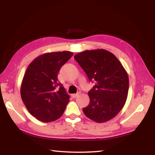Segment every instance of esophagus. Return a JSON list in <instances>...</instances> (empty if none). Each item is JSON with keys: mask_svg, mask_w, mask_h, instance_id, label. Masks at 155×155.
Wrapping results in <instances>:
<instances>
[{"mask_svg": "<svg viewBox=\"0 0 155 155\" xmlns=\"http://www.w3.org/2000/svg\"><path fill=\"white\" fill-rule=\"evenodd\" d=\"M78 96V94H72V95H71L72 98H77V97Z\"/></svg>", "mask_w": 155, "mask_h": 155, "instance_id": "obj_1", "label": "esophagus"}]
</instances>
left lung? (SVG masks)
Masks as SVG:
<instances>
[{
  "mask_svg": "<svg viewBox=\"0 0 155 155\" xmlns=\"http://www.w3.org/2000/svg\"><path fill=\"white\" fill-rule=\"evenodd\" d=\"M74 58L89 80L96 81L88 92L90 104L83 109L84 114L98 123L114 118L128 96L129 80L124 68L114 54L104 49L81 52Z\"/></svg>",
  "mask_w": 155,
  "mask_h": 155,
  "instance_id": "obj_1",
  "label": "left lung"
}]
</instances>
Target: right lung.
I'll return each mask as SVG.
<instances>
[{
	"instance_id": "obj_1",
	"label": "right lung",
	"mask_w": 155,
	"mask_h": 155,
	"mask_svg": "<svg viewBox=\"0 0 155 155\" xmlns=\"http://www.w3.org/2000/svg\"><path fill=\"white\" fill-rule=\"evenodd\" d=\"M72 55L70 51L47 52L28 65L21 84V98L28 112L39 121H55L64 114L70 96L57 76Z\"/></svg>"
}]
</instances>
